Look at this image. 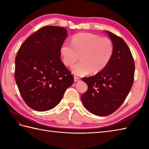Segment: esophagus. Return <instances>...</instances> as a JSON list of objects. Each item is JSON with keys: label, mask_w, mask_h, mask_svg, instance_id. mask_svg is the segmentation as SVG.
<instances>
[{"label": "esophagus", "mask_w": 149, "mask_h": 149, "mask_svg": "<svg viewBox=\"0 0 149 149\" xmlns=\"http://www.w3.org/2000/svg\"><path fill=\"white\" fill-rule=\"evenodd\" d=\"M80 81V79H79V77H74V82H78V81Z\"/></svg>", "instance_id": "34e87169"}]
</instances>
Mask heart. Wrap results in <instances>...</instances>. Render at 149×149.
I'll list each match as a JSON object with an SVG mask.
<instances>
[{
    "label": "heart",
    "instance_id": "1",
    "mask_svg": "<svg viewBox=\"0 0 149 149\" xmlns=\"http://www.w3.org/2000/svg\"><path fill=\"white\" fill-rule=\"evenodd\" d=\"M114 52L112 41L89 33H81L73 36L71 44H63L60 52L66 66H72L80 56L81 61L72 66L71 70L76 76H84L92 72L102 71L111 59Z\"/></svg>",
    "mask_w": 149,
    "mask_h": 149
}]
</instances>
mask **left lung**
<instances>
[{
	"label": "left lung",
	"mask_w": 149,
	"mask_h": 149,
	"mask_svg": "<svg viewBox=\"0 0 149 149\" xmlns=\"http://www.w3.org/2000/svg\"><path fill=\"white\" fill-rule=\"evenodd\" d=\"M112 40L114 52L106 67L95 76L84 77L88 90L81 95L84 106L97 116H107L118 109L134 82V61L129 47L122 38L106 31Z\"/></svg>",
	"instance_id": "left-lung-1"
}]
</instances>
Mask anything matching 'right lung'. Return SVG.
Wrapping results in <instances>:
<instances>
[{"label":"right lung","mask_w":149,"mask_h":149,"mask_svg":"<svg viewBox=\"0 0 149 149\" xmlns=\"http://www.w3.org/2000/svg\"><path fill=\"white\" fill-rule=\"evenodd\" d=\"M67 36L64 27L45 26L22 44L15 58V79L22 99L38 111L54 108L74 77L60 59Z\"/></svg>","instance_id":"obj_1"}]
</instances>
